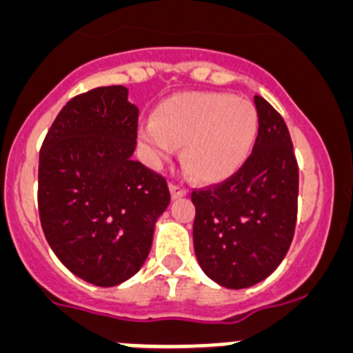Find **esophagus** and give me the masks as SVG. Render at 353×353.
<instances>
[{"label":"esophagus","mask_w":353,"mask_h":353,"mask_svg":"<svg viewBox=\"0 0 353 353\" xmlns=\"http://www.w3.org/2000/svg\"><path fill=\"white\" fill-rule=\"evenodd\" d=\"M170 191H171V196H173V199H179V198H183V196H187L185 189L180 185H176V183H171Z\"/></svg>","instance_id":"esophagus-1"}]
</instances>
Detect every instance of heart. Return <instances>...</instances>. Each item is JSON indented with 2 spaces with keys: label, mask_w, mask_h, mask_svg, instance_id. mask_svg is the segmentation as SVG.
Instances as JSON below:
<instances>
[{
  "label": "heart",
  "mask_w": 353,
  "mask_h": 353,
  "mask_svg": "<svg viewBox=\"0 0 353 353\" xmlns=\"http://www.w3.org/2000/svg\"><path fill=\"white\" fill-rule=\"evenodd\" d=\"M260 129L254 104L230 93H179L157 105L141 127L139 141L152 164L161 166L183 146V166L196 180L232 179L251 155Z\"/></svg>",
  "instance_id": "b5f03b06"
}]
</instances>
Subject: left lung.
<instances>
[{"label":"left lung","instance_id":"obj_1","mask_svg":"<svg viewBox=\"0 0 353 353\" xmlns=\"http://www.w3.org/2000/svg\"><path fill=\"white\" fill-rule=\"evenodd\" d=\"M260 129L245 164L224 183L191 194L198 263L212 281L242 290L279 267L297 221L299 168L281 114L254 97Z\"/></svg>","mask_w":353,"mask_h":353}]
</instances>
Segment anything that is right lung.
Here are the masks:
<instances>
[{"mask_svg": "<svg viewBox=\"0 0 353 353\" xmlns=\"http://www.w3.org/2000/svg\"><path fill=\"white\" fill-rule=\"evenodd\" d=\"M139 109L125 86L67 102L39 161V214L58 260L83 281L117 286L139 272L170 205L161 174L134 161Z\"/></svg>", "mask_w": 353, "mask_h": 353, "instance_id": "right-lung-1", "label": "right lung"}]
</instances>
